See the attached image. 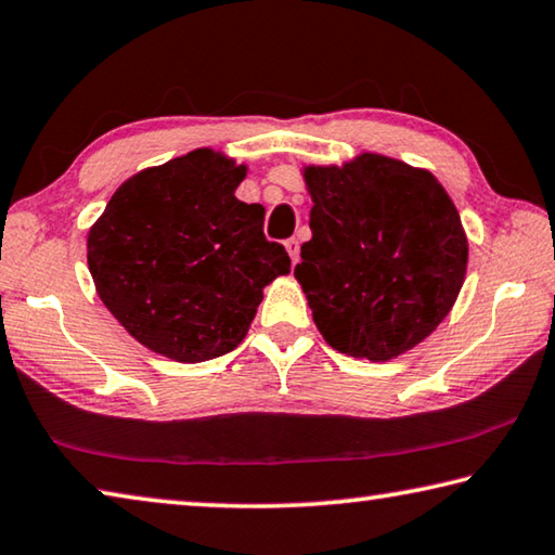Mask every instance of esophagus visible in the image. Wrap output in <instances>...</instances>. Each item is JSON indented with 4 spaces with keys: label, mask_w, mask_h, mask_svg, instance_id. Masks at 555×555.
I'll list each match as a JSON object with an SVG mask.
<instances>
[{
    "label": "esophagus",
    "mask_w": 555,
    "mask_h": 555,
    "mask_svg": "<svg viewBox=\"0 0 555 555\" xmlns=\"http://www.w3.org/2000/svg\"><path fill=\"white\" fill-rule=\"evenodd\" d=\"M286 251L291 255V261H298V240L296 237H291V240H286Z\"/></svg>",
    "instance_id": "1"
}]
</instances>
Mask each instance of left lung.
Wrapping results in <instances>:
<instances>
[{
    "label": "left lung",
    "mask_w": 555,
    "mask_h": 555,
    "mask_svg": "<svg viewBox=\"0 0 555 555\" xmlns=\"http://www.w3.org/2000/svg\"><path fill=\"white\" fill-rule=\"evenodd\" d=\"M313 237L296 279L337 352L391 360L436 331L453 308L467 240L434 176L364 154L343 168H306Z\"/></svg>",
    "instance_id": "obj_1"
}]
</instances>
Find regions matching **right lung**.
Instances as JSON below:
<instances>
[{"mask_svg": "<svg viewBox=\"0 0 555 555\" xmlns=\"http://www.w3.org/2000/svg\"><path fill=\"white\" fill-rule=\"evenodd\" d=\"M244 166L198 149L129 178L88 234V267L109 313L176 362L228 354L261 288L288 274L264 237V208L234 198Z\"/></svg>", "mask_w": 555, "mask_h": 555, "instance_id": "1", "label": "right lung"}]
</instances>
